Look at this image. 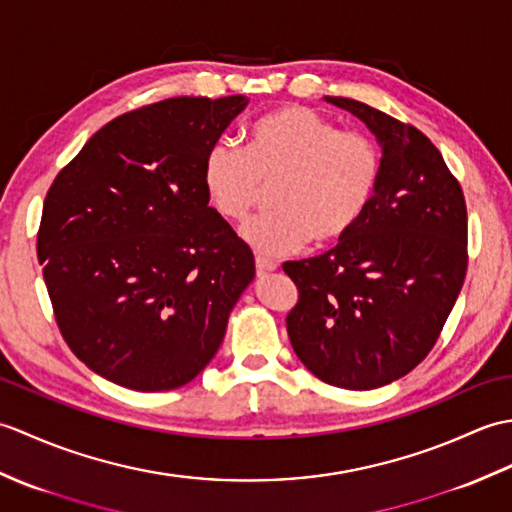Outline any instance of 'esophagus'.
<instances>
[{"mask_svg":"<svg viewBox=\"0 0 512 512\" xmlns=\"http://www.w3.org/2000/svg\"><path fill=\"white\" fill-rule=\"evenodd\" d=\"M255 268H257V275H268V273H275L277 264L270 262V259H266V257H257Z\"/></svg>","mask_w":512,"mask_h":512,"instance_id":"1","label":"esophagus"}]
</instances>
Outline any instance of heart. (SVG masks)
<instances>
[{"instance_id": "b5f03b06", "label": "heart", "mask_w": 512, "mask_h": 512, "mask_svg": "<svg viewBox=\"0 0 512 512\" xmlns=\"http://www.w3.org/2000/svg\"><path fill=\"white\" fill-rule=\"evenodd\" d=\"M246 138V149L222 140L206 151L202 182L226 220H242L273 184V211L239 228L259 255H286L308 239L339 242L361 222L383 171L367 136L341 132L310 107L286 105L257 118Z\"/></svg>"}]
</instances>
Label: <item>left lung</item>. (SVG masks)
I'll use <instances>...</instances> for the list:
<instances>
[{
	"instance_id": "obj_1",
	"label": "left lung",
	"mask_w": 512,
	"mask_h": 512,
	"mask_svg": "<svg viewBox=\"0 0 512 512\" xmlns=\"http://www.w3.org/2000/svg\"><path fill=\"white\" fill-rule=\"evenodd\" d=\"M383 149L374 200L328 253L286 262L299 288L286 319L292 350L323 383L376 389L436 345L466 275V204L436 145L361 101L325 96Z\"/></svg>"
}]
</instances>
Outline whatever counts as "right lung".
<instances>
[{"label":"right lung","instance_id":"obj_1","mask_svg":"<svg viewBox=\"0 0 512 512\" xmlns=\"http://www.w3.org/2000/svg\"><path fill=\"white\" fill-rule=\"evenodd\" d=\"M248 105L178 96L101 127L43 202L37 255L59 330L136 391L191 383L220 350L255 257L209 206L206 151Z\"/></svg>","mask_w":512,"mask_h":512}]
</instances>
